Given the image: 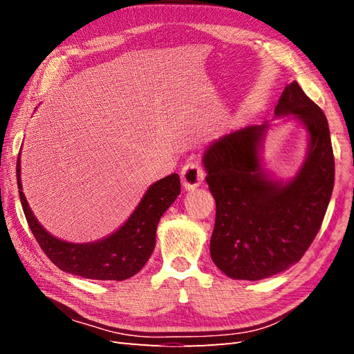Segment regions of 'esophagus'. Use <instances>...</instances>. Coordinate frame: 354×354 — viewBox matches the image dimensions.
<instances>
[{"label":"esophagus","instance_id":"34e87169","mask_svg":"<svg viewBox=\"0 0 354 354\" xmlns=\"http://www.w3.org/2000/svg\"><path fill=\"white\" fill-rule=\"evenodd\" d=\"M205 178V171L202 169V165L199 161H189L184 164V167L181 170V181L184 184L185 189H193V187H198L202 184Z\"/></svg>","mask_w":354,"mask_h":354}]
</instances>
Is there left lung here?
Returning <instances> with one entry per match:
<instances>
[{"label": "left lung", "instance_id": "left-lung-1", "mask_svg": "<svg viewBox=\"0 0 354 354\" xmlns=\"http://www.w3.org/2000/svg\"><path fill=\"white\" fill-rule=\"evenodd\" d=\"M293 114L310 135L307 160L288 184L266 178L257 147L266 124L225 135L207 149V184L216 201L209 254L236 280L272 277L301 260L324 221L335 185L328 123L298 85H288L275 115Z\"/></svg>", "mask_w": 354, "mask_h": 354}]
</instances>
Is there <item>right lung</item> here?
Returning <instances> with one entry per match:
<instances>
[{
  "mask_svg": "<svg viewBox=\"0 0 354 354\" xmlns=\"http://www.w3.org/2000/svg\"><path fill=\"white\" fill-rule=\"evenodd\" d=\"M19 167L18 158L17 179L21 205L41 250L59 269L91 280L122 281L137 274L153 252L158 222L181 193L179 175L171 173L150 187L129 221L114 234L95 243H68L48 234L35 219L22 193Z\"/></svg>",
  "mask_w": 354,
  "mask_h": 354,
  "instance_id": "obj_1",
  "label": "right lung"
}]
</instances>
